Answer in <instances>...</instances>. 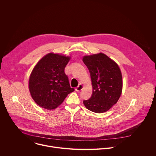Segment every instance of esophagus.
<instances>
[{
  "label": "esophagus",
  "instance_id": "34e87169",
  "mask_svg": "<svg viewBox=\"0 0 156 156\" xmlns=\"http://www.w3.org/2000/svg\"><path fill=\"white\" fill-rule=\"evenodd\" d=\"M84 87V86L82 84H80L76 88H75V91L77 92H80V91H81Z\"/></svg>",
  "mask_w": 156,
  "mask_h": 156
}]
</instances>
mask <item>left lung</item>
Segmentation results:
<instances>
[{
	"instance_id": "obj_1",
	"label": "left lung",
	"mask_w": 156,
	"mask_h": 156,
	"mask_svg": "<svg viewBox=\"0 0 156 156\" xmlns=\"http://www.w3.org/2000/svg\"><path fill=\"white\" fill-rule=\"evenodd\" d=\"M83 61L90 71L93 86L92 96L83 104L93 112H105L118 102L122 94L123 81L120 67L102 52L84 55Z\"/></svg>"
}]
</instances>
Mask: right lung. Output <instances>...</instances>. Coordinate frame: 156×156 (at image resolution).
Here are the masks:
<instances>
[{"instance_id": "obj_1", "label": "right lung", "mask_w": 156, "mask_h": 156, "mask_svg": "<svg viewBox=\"0 0 156 156\" xmlns=\"http://www.w3.org/2000/svg\"><path fill=\"white\" fill-rule=\"evenodd\" d=\"M70 58V56L51 52L34 66L29 78L28 87L31 98L41 107L55 109L75 91L70 87L64 72Z\"/></svg>"}]
</instances>
